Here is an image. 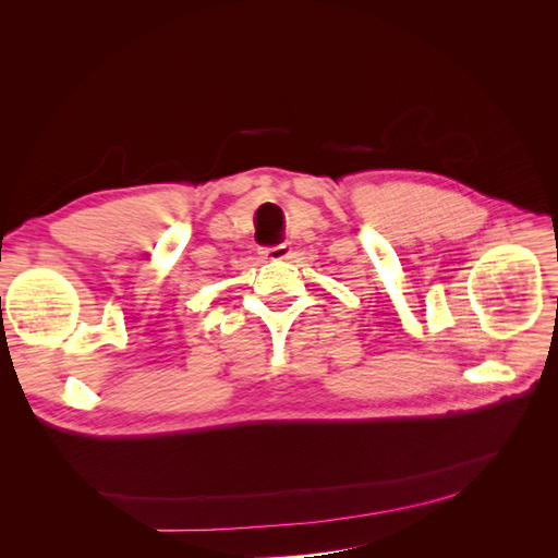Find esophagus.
I'll return each mask as SVG.
<instances>
[{
  "mask_svg": "<svg viewBox=\"0 0 558 558\" xmlns=\"http://www.w3.org/2000/svg\"><path fill=\"white\" fill-rule=\"evenodd\" d=\"M260 256L269 258V260H283L291 256V248L289 244H275V246H263L260 248Z\"/></svg>",
  "mask_w": 558,
  "mask_h": 558,
  "instance_id": "34e87169",
  "label": "esophagus"
}]
</instances>
